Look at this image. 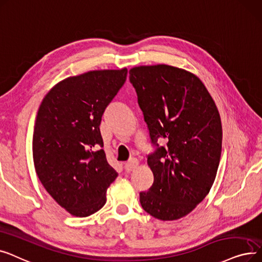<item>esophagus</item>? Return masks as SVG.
I'll use <instances>...</instances> for the list:
<instances>
[{
    "label": "esophagus",
    "mask_w": 262,
    "mask_h": 262,
    "mask_svg": "<svg viewBox=\"0 0 262 262\" xmlns=\"http://www.w3.org/2000/svg\"><path fill=\"white\" fill-rule=\"evenodd\" d=\"M139 166V161L135 158H131L127 163H124V169L126 171H131Z\"/></svg>",
    "instance_id": "1"
}]
</instances>
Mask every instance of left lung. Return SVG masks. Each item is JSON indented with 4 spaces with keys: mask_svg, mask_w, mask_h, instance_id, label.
<instances>
[{
    "mask_svg": "<svg viewBox=\"0 0 262 262\" xmlns=\"http://www.w3.org/2000/svg\"><path fill=\"white\" fill-rule=\"evenodd\" d=\"M130 82L156 151L148 156L154 183L140 193L147 213L161 221L189 214L212 186L222 152V122L204 83L169 65L130 69ZM162 138L165 146H159Z\"/></svg>",
    "mask_w": 262,
    "mask_h": 262,
    "instance_id": "left-lung-1",
    "label": "left lung"
}]
</instances>
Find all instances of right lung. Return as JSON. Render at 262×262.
<instances>
[{
  "mask_svg": "<svg viewBox=\"0 0 262 262\" xmlns=\"http://www.w3.org/2000/svg\"><path fill=\"white\" fill-rule=\"evenodd\" d=\"M127 73L122 68L69 77L50 90L37 112L36 173L47 192L73 216L100 210L107 188L118 176L106 161L99 126Z\"/></svg>",
  "mask_w": 262,
  "mask_h": 262,
  "instance_id": "1",
  "label": "right lung"
}]
</instances>
